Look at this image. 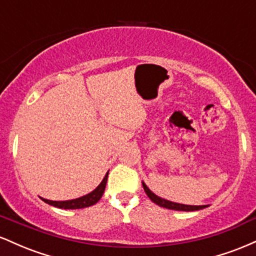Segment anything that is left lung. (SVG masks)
I'll use <instances>...</instances> for the list:
<instances>
[{
  "label": "left lung",
  "instance_id": "obj_1",
  "mask_svg": "<svg viewBox=\"0 0 256 256\" xmlns=\"http://www.w3.org/2000/svg\"><path fill=\"white\" fill-rule=\"evenodd\" d=\"M142 184H143V189H144V192H146V195H148V198H150L155 204L160 206V207L167 208V210H185V212H192V210H202V208L207 207V206H189V204H176V202L167 201V200L158 198V196L155 195V194H152L150 190L148 189V186H146L144 183H142Z\"/></svg>",
  "mask_w": 256,
  "mask_h": 256
}]
</instances>
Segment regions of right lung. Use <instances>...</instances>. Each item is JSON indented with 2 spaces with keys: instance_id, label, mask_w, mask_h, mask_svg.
Here are the masks:
<instances>
[{
  "instance_id": "add662e5",
  "label": "right lung",
  "mask_w": 256,
  "mask_h": 256,
  "mask_svg": "<svg viewBox=\"0 0 256 256\" xmlns=\"http://www.w3.org/2000/svg\"><path fill=\"white\" fill-rule=\"evenodd\" d=\"M107 178H108V172L107 174L104 176V180L101 182V184L96 188L94 192H91L88 195L83 196V198H79L76 200H68V201H50V200L42 198L46 204L54 206V207L58 208H64V210H79V208H85L90 207V206L95 204L96 202L100 201V198L104 195L106 184H107Z\"/></svg>"
}]
</instances>
